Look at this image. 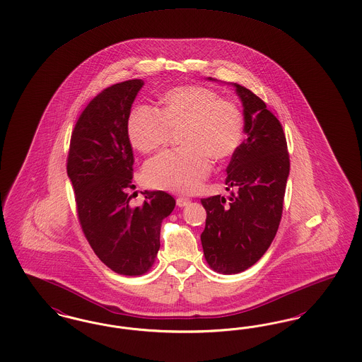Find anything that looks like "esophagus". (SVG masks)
<instances>
[{
    "label": "esophagus",
    "mask_w": 362,
    "mask_h": 362,
    "mask_svg": "<svg viewBox=\"0 0 362 362\" xmlns=\"http://www.w3.org/2000/svg\"><path fill=\"white\" fill-rule=\"evenodd\" d=\"M191 202L188 198H185V197H179L177 199H176V204L179 206V207H185V206H187L188 203Z\"/></svg>",
    "instance_id": "esophagus-1"
}]
</instances>
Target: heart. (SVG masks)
I'll return each instance as SVG.
<instances>
[{
    "mask_svg": "<svg viewBox=\"0 0 362 362\" xmlns=\"http://www.w3.org/2000/svg\"><path fill=\"white\" fill-rule=\"evenodd\" d=\"M180 132V149L165 151L145 164L151 187L191 194L211 171V159L232 158L243 141L244 118L237 105L202 86H179L161 97V110L139 105L128 117L132 145L145 153L167 144Z\"/></svg>",
    "mask_w": 362,
    "mask_h": 362,
    "instance_id": "obj_1",
    "label": "heart"
}]
</instances>
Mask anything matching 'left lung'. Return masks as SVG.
<instances>
[{"label": "left lung", "instance_id": "obj_1", "mask_svg": "<svg viewBox=\"0 0 362 362\" xmlns=\"http://www.w3.org/2000/svg\"><path fill=\"white\" fill-rule=\"evenodd\" d=\"M228 85L234 87L243 103L246 139L226 168V189H234L228 202L221 195L201 201L207 213L201 241L210 268L232 275L260 260L275 238L289 156L281 124L264 101L246 87Z\"/></svg>", "mask_w": 362, "mask_h": 362}]
</instances>
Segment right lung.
I'll return each mask as SVG.
<instances>
[{
    "label": "right lung",
    "instance_id": "1",
    "mask_svg": "<svg viewBox=\"0 0 362 362\" xmlns=\"http://www.w3.org/2000/svg\"><path fill=\"white\" fill-rule=\"evenodd\" d=\"M144 81L107 87L90 102L74 128L67 175L78 217L98 259L119 275H143L160 247L161 221L175 207L164 191H144L141 206H130L133 151L128 136L132 103Z\"/></svg>",
    "mask_w": 362,
    "mask_h": 362
}]
</instances>
